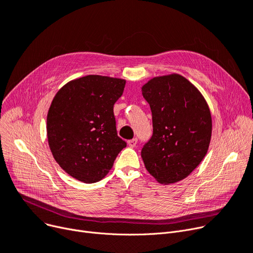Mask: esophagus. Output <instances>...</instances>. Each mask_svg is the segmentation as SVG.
<instances>
[{
  "label": "esophagus",
  "mask_w": 253,
  "mask_h": 253,
  "mask_svg": "<svg viewBox=\"0 0 253 253\" xmlns=\"http://www.w3.org/2000/svg\"><path fill=\"white\" fill-rule=\"evenodd\" d=\"M136 143H137V138H133V139L128 140V145H129L130 148H134L135 145H136Z\"/></svg>",
  "instance_id": "esophagus-1"
}]
</instances>
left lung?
<instances>
[{"label": "left lung", "instance_id": "1", "mask_svg": "<svg viewBox=\"0 0 253 253\" xmlns=\"http://www.w3.org/2000/svg\"><path fill=\"white\" fill-rule=\"evenodd\" d=\"M141 91L153 120V135L141 150L144 166L159 182H177L207 154L212 131L208 104L200 91L177 74L154 78Z\"/></svg>", "mask_w": 253, "mask_h": 253}]
</instances>
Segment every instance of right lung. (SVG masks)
<instances>
[{
	"label": "right lung",
	"mask_w": 253,
	"mask_h": 253,
	"mask_svg": "<svg viewBox=\"0 0 253 253\" xmlns=\"http://www.w3.org/2000/svg\"><path fill=\"white\" fill-rule=\"evenodd\" d=\"M125 80L89 75L64 85L47 116V136L55 161L85 183L101 180L127 143L118 136L114 104Z\"/></svg>",
	"instance_id": "right-lung-1"
}]
</instances>
